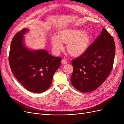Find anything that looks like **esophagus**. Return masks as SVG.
<instances>
[{
	"label": "esophagus",
	"instance_id": "obj_1",
	"mask_svg": "<svg viewBox=\"0 0 124 124\" xmlns=\"http://www.w3.org/2000/svg\"><path fill=\"white\" fill-rule=\"evenodd\" d=\"M61 62H62V63L63 64H67L68 61H66L65 59H63L62 60Z\"/></svg>",
	"mask_w": 124,
	"mask_h": 124
}]
</instances>
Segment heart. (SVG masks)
<instances>
[{
  "instance_id": "obj_1",
  "label": "heart",
  "mask_w": 124,
  "mask_h": 124,
  "mask_svg": "<svg viewBox=\"0 0 124 124\" xmlns=\"http://www.w3.org/2000/svg\"><path fill=\"white\" fill-rule=\"evenodd\" d=\"M91 41L90 34L82 30L66 29L52 37L51 42L56 51L63 49L62 43L67 44L68 52L73 55H80L87 49Z\"/></svg>"
}]
</instances>
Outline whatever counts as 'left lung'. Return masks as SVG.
I'll return each mask as SVG.
<instances>
[{
    "label": "left lung",
    "mask_w": 124,
    "mask_h": 124,
    "mask_svg": "<svg viewBox=\"0 0 124 124\" xmlns=\"http://www.w3.org/2000/svg\"><path fill=\"white\" fill-rule=\"evenodd\" d=\"M115 44L113 37L103 28L94 43L81 56L73 60L71 82L83 93L96 90L109 77L113 67Z\"/></svg>",
    "instance_id": "left-lung-1"
}]
</instances>
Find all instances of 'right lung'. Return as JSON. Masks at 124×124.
<instances>
[{
    "label": "right lung",
    "instance_id": "right-lung-1",
    "mask_svg": "<svg viewBox=\"0 0 124 124\" xmlns=\"http://www.w3.org/2000/svg\"><path fill=\"white\" fill-rule=\"evenodd\" d=\"M28 31L23 28L12 39L9 63L15 78L24 88L31 92L41 93L50 87L62 58L52 56L45 50L27 49L23 43V35Z\"/></svg>",
    "mask_w": 124,
    "mask_h": 124
}]
</instances>
